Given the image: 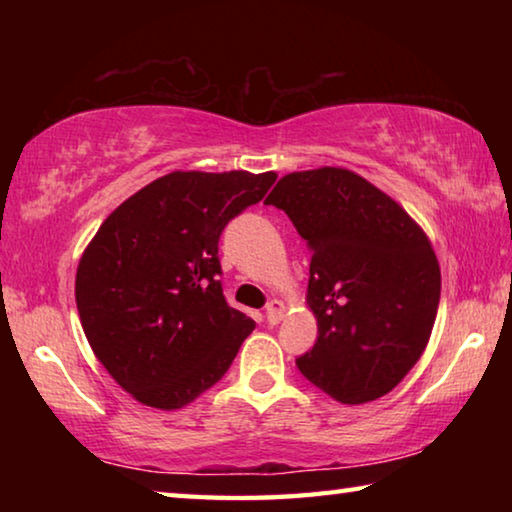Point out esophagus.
<instances>
[{
	"mask_svg": "<svg viewBox=\"0 0 512 512\" xmlns=\"http://www.w3.org/2000/svg\"><path fill=\"white\" fill-rule=\"evenodd\" d=\"M284 316V305L280 300H271L266 305V323L268 325H277Z\"/></svg>",
	"mask_w": 512,
	"mask_h": 512,
	"instance_id": "obj_1",
	"label": "esophagus"
}]
</instances>
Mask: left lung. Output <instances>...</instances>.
<instances>
[{
	"label": "left lung",
	"mask_w": 512,
	"mask_h": 512,
	"mask_svg": "<svg viewBox=\"0 0 512 512\" xmlns=\"http://www.w3.org/2000/svg\"><path fill=\"white\" fill-rule=\"evenodd\" d=\"M266 203L311 248L307 302L318 336L298 370L343 404L391 393L436 320L440 266L427 235L391 196L339 167L289 173Z\"/></svg>",
	"instance_id": "left-lung-1"
}]
</instances>
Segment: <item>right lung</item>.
<instances>
[{
  "label": "right lung",
  "mask_w": 512,
  "mask_h": 512,
  "mask_svg": "<svg viewBox=\"0 0 512 512\" xmlns=\"http://www.w3.org/2000/svg\"><path fill=\"white\" fill-rule=\"evenodd\" d=\"M277 173L173 171L112 212L79 262L83 332L137 402L171 411L212 388L255 320L225 302L219 239Z\"/></svg>",
  "instance_id": "right-lung-1"
}]
</instances>
